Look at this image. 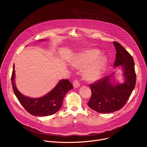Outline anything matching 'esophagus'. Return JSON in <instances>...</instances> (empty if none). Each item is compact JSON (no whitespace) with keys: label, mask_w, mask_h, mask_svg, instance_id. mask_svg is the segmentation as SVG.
Instances as JSON below:
<instances>
[{"label":"esophagus","mask_w":147,"mask_h":147,"mask_svg":"<svg viewBox=\"0 0 147 147\" xmlns=\"http://www.w3.org/2000/svg\"><path fill=\"white\" fill-rule=\"evenodd\" d=\"M73 87L74 88H78L80 86V83L78 80H75L73 82Z\"/></svg>","instance_id":"34e87169"}]
</instances>
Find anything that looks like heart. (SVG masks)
<instances>
[{"label":"heart","instance_id":"b5f03b06","mask_svg":"<svg viewBox=\"0 0 147 147\" xmlns=\"http://www.w3.org/2000/svg\"><path fill=\"white\" fill-rule=\"evenodd\" d=\"M100 54L98 49H88L75 56L71 63L77 68H83L87 66L83 71L84 77L88 81L97 80L104 74L109 61L107 56L100 57Z\"/></svg>","mask_w":147,"mask_h":147}]
</instances>
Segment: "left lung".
Masks as SVG:
<instances>
[{"mask_svg": "<svg viewBox=\"0 0 147 147\" xmlns=\"http://www.w3.org/2000/svg\"><path fill=\"white\" fill-rule=\"evenodd\" d=\"M116 54L114 67L120 66L123 70L124 82H115L113 73L109 76L90 85L91 97L88 106L100 113H109L121 109L131 95L136 83V74L133 57L117 42H113Z\"/></svg>", "mask_w": 147, "mask_h": 147, "instance_id": "obj_1", "label": "left lung"}]
</instances>
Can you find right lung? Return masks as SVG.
Listing matches in <instances>:
<instances>
[{
	"label": "right lung",
	"mask_w": 147,
	"mask_h": 147,
	"mask_svg": "<svg viewBox=\"0 0 147 147\" xmlns=\"http://www.w3.org/2000/svg\"><path fill=\"white\" fill-rule=\"evenodd\" d=\"M44 40L40 39L39 41ZM11 84L13 91L22 105L29 113L36 116H47L56 113L61 108L66 93L73 88L69 80H61L52 90L43 96L37 98L26 96L16 86L14 65L11 75Z\"/></svg>",
	"instance_id": "right-lung-1"
}]
</instances>
